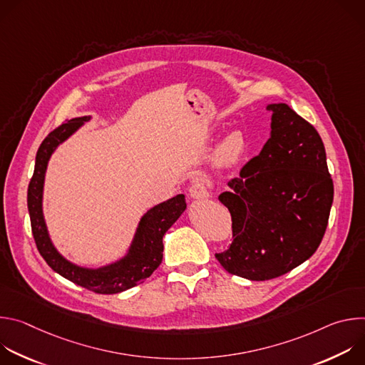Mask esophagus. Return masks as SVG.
I'll return each instance as SVG.
<instances>
[{"label": "esophagus", "mask_w": 365, "mask_h": 365, "mask_svg": "<svg viewBox=\"0 0 365 365\" xmlns=\"http://www.w3.org/2000/svg\"><path fill=\"white\" fill-rule=\"evenodd\" d=\"M189 195H190V197H193V199L205 200V199L210 197V190H207V187L205 186V183H202V182H195V183H192V186L189 187Z\"/></svg>", "instance_id": "1"}]
</instances>
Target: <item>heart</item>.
Returning <instances> with one entry per match:
<instances>
[{"label":"heart","instance_id":"obj_1","mask_svg":"<svg viewBox=\"0 0 365 365\" xmlns=\"http://www.w3.org/2000/svg\"><path fill=\"white\" fill-rule=\"evenodd\" d=\"M248 150V140L241 130L228 133L215 148L214 160L220 168H232L238 165Z\"/></svg>","mask_w":365,"mask_h":365}]
</instances>
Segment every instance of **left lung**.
Segmentation results:
<instances>
[{
	"instance_id": "8db88e82",
	"label": "left lung",
	"mask_w": 365,
	"mask_h": 365,
	"mask_svg": "<svg viewBox=\"0 0 365 365\" xmlns=\"http://www.w3.org/2000/svg\"><path fill=\"white\" fill-rule=\"evenodd\" d=\"M272 133L258 155L228 182L220 200L232 218V242L215 254L231 274L263 282L314 254L327 231L334 183L315 127L287 103H270Z\"/></svg>"
}]
</instances>
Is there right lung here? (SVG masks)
Returning a JSON list of instances; mask_svg holds the SVG:
<instances>
[{
  "label": "right lung",
  "mask_w": 365,
  "mask_h": 365,
  "mask_svg": "<svg viewBox=\"0 0 365 365\" xmlns=\"http://www.w3.org/2000/svg\"><path fill=\"white\" fill-rule=\"evenodd\" d=\"M91 117L72 118L51 131L40 144L36 154L34 173L29 183L27 206L31 222V232L38 252L44 262L62 277L101 294H114L131 289L158 269L163 259V237L186 210L185 195L162 202L148 210L138 222V228L128 248V252L118 262L99 269L79 267L56 250L51 242L43 217V185L47 163L56 147L69 138Z\"/></svg>",
  "instance_id": "1"
}]
</instances>
